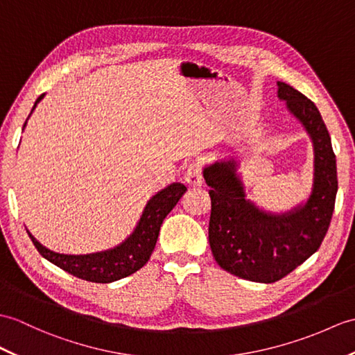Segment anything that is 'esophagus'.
I'll use <instances>...</instances> for the list:
<instances>
[{"label": "esophagus", "mask_w": 355, "mask_h": 355, "mask_svg": "<svg viewBox=\"0 0 355 355\" xmlns=\"http://www.w3.org/2000/svg\"><path fill=\"white\" fill-rule=\"evenodd\" d=\"M184 181L191 186V187H200L202 186V171H201V164L195 162L189 164V168L186 171Z\"/></svg>", "instance_id": "1"}]
</instances>
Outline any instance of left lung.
I'll return each mask as SVG.
<instances>
[{"mask_svg":"<svg viewBox=\"0 0 355 355\" xmlns=\"http://www.w3.org/2000/svg\"><path fill=\"white\" fill-rule=\"evenodd\" d=\"M278 98L313 142V187L309 200L284 213H270L246 200L234 159L205 166L211 213L209 242L218 265L255 283H275L315 254L331 222L337 168L331 139L315 103L278 81Z\"/></svg>","mask_w":355,"mask_h":355,"instance_id":"8db88e82","label":"left lung"}]
</instances>
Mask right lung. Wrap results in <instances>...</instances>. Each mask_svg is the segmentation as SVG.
Segmentation results:
<instances>
[{"instance_id":"add662e5","label":"right lung","mask_w":355,"mask_h":355,"mask_svg":"<svg viewBox=\"0 0 355 355\" xmlns=\"http://www.w3.org/2000/svg\"><path fill=\"white\" fill-rule=\"evenodd\" d=\"M44 96L45 94L37 98L35 105H33V110L36 109L37 103ZM26 123H24V127H26ZM186 191V186L181 183H172L162 189L145 205L135 232L121 245L107 251L86 255L59 254L40 245L28 230L27 233L39 254L68 274L92 283H112L135 274L136 270L146 265L154 251L155 242H157L163 219L175 207Z\"/></svg>"}]
</instances>
